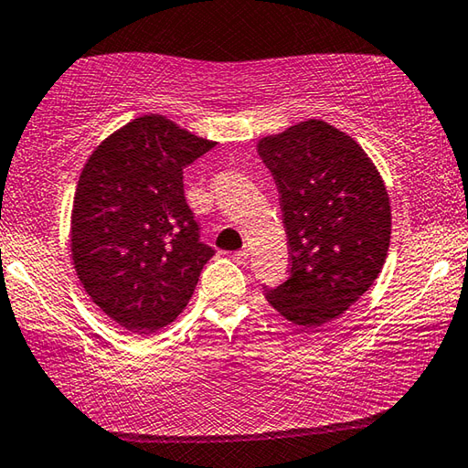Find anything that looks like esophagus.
<instances>
[{
	"instance_id": "obj_1",
	"label": "esophagus",
	"mask_w": 468,
	"mask_h": 468,
	"mask_svg": "<svg viewBox=\"0 0 468 468\" xmlns=\"http://www.w3.org/2000/svg\"><path fill=\"white\" fill-rule=\"evenodd\" d=\"M233 260H235L237 264H248V260H250V250L235 251V253H233Z\"/></svg>"
}]
</instances>
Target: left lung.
Returning a JSON list of instances; mask_svg holds the SVG:
<instances>
[{
	"mask_svg": "<svg viewBox=\"0 0 468 468\" xmlns=\"http://www.w3.org/2000/svg\"><path fill=\"white\" fill-rule=\"evenodd\" d=\"M281 194L291 276L266 289L289 322L318 328L366 292L390 248V200L363 148L326 122H301L258 142Z\"/></svg>",
	"mask_w": 468,
	"mask_h": 468,
	"instance_id": "left-lung-1",
	"label": "left lung"
}]
</instances>
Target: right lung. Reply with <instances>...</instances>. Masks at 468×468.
Masks as SVG:
<instances>
[{
  "mask_svg": "<svg viewBox=\"0 0 468 468\" xmlns=\"http://www.w3.org/2000/svg\"><path fill=\"white\" fill-rule=\"evenodd\" d=\"M212 146L153 113L111 133L84 165L72 208L76 274L136 335L176 320L215 256L184 194V169Z\"/></svg>",
  "mask_w": 468,
  "mask_h": 468,
  "instance_id": "obj_1",
  "label": "right lung"
}]
</instances>
